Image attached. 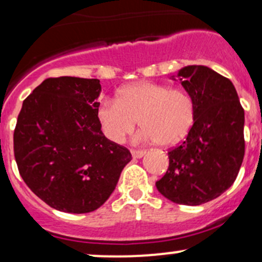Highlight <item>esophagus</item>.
Listing matches in <instances>:
<instances>
[{"mask_svg":"<svg viewBox=\"0 0 262 262\" xmlns=\"http://www.w3.org/2000/svg\"><path fill=\"white\" fill-rule=\"evenodd\" d=\"M130 152H132V155H133V158H137V159L143 158V156L146 154L145 150H134V149H132Z\"/></svg>","mask_w":262,"mask_h":262,"instance_id":"obj_1","label":"esophagus"}]
</instances>
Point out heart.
Listing matches in <instances>:
<instances>
[{"label": "heart", "instance_id": "obj_1", "mask_svg": "<svg viewBox=\"0 0 262 262\" xmlns=\"http://www.w3.org/2000/svg\"><path fill=\"white\" fill-rule=\"evenodd\" d=\"M96 113L102 132L113 143H123L133 133L139 118L143 128L138 139L175 146L191 130L196 104L183 90L140 81L119 89L116 100L103 98Z\"/></svg>", "mask_w": 262, "mask_h": 262}]
</instances>
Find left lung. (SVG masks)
<instances>
[{"mask_svg":"<svg viewBox=\"0 0 262 262\" xmlns=\"http://www.w3.org/2000/svg\"><path fill=\"white\" fill-rule=\"evenodd\" d=\"M193 98L191 130L170 149L169 169L156 188L172 202L200 206L221 196L235 181L245 152L244 110L229 79L202 65L177 74Z\"/></svg>","mask_w":262,"mask_h":262,"instance_id":"1","label":"left lung"}]
</instances>
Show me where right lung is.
Here are the masks:
<instances>
[{
	"instance_id": "1",
	"label": "right lung",
	"mask_w": 262,
	"mask_h": 262,
	"mask_svg": "<svg viewBox=\"0 0 262 262\" xmlns=\"http://www.w3.org/2000/svg\"><path fill=\"white\" fill-rule=\"evenodd\" d=\"M97 79L44 80L23 101L13 134L26 185L48 206L89 213L110 198L130 151L102 133Z\"/></svg>"
}]
</instances>
